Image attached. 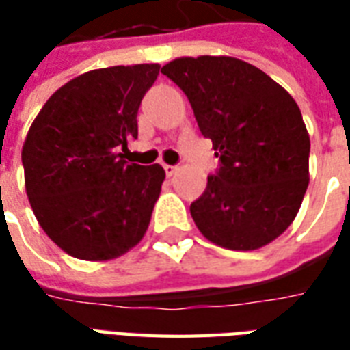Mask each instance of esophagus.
I'll return each instance as SVG.
<instances>
[{"instance_id":"34e87169","label":"esophagus","mask_w":350,"mask_h":350,"mask_svg":"<svg viewBox=\"0 0 350 350\" xmlns=\"http://www.w3.org/2000/svg\"><path fill=\"white\" fill-rule=\"evenodd\" d=\"M163 168H165V172H167V176H172L178 170V167H174V165H163Z\"/></svg>"}]
</instances>
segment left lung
<instances>
[{"label":"left lung","instance_id":"8db88e82","mask_svg":"<svg viewBox=\"0 0 350 350\" xmlns=\"http://www.w3.org/2000/svg\"><path fill=\"white\" fill-rule=\"evenodd\" d=\"M161 72L187 95L219 157L191 204L198 230L225 250L273 242L294 221L309 183V135L296 100L236 57H178Z\"/></svg>","mask_w":350,"mask_h":350}]
</instances>
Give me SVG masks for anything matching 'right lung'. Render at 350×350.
I'll return each mask as SVG.
<instances>
[{
    "label": "right lung",
    "mask_w": 350,
    "mask_h": 350,
    "mask_svg": "<svg viewBox=\"0 0 350 350\" xmlns=\"http://www.w3.org/2000/svg\"><path fill=\"white\" fill-rule=\"evenodd\" d=\"M161 65H116L80 75L50 97L22 148L26 193L57 247L82 260H108L148 230L165 170L127 163L137 114Z\"/></svg>",
    "instance_id": "1"
}]
</instances>
